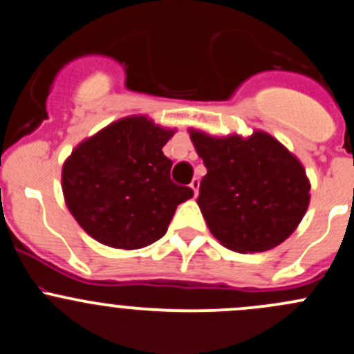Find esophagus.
Returning <instances> with one entry per match:
<instances>
[{"label":"esophagus","instance_id":"esophagus-1","mask_svg":"<svg viewBox=\"0 0 354 354\" xmlns=\"http://www.w3.org/2000/svg\"><path fill=\"white\" fill-rule=\"evenodd\" d=\"M189 185H191V189H192V191H194V194L198 196V192H199V178H192V182Z\"/></svg>","mask_w":354,"mask_h":354}]
</instances>
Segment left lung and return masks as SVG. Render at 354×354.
Segmentation results:
<instances>
[{
    "instance_id": "8db88e82",
    "label": "left lung",
    "mask_w": 354,
    "mask_h": 354,
    "mask_svg": "<svg viewBox=\"0 0 354 354\" xmlns=\"http://www.w3.org/2000/svg\"><path fill=\"white\" fill-rule=\"evenodd\" d=\"M191 140L207 174L198 204L214 239L235 252H264L293 233L310 201L301 163L266 133Z\"/></svg>"
}]
</instances>
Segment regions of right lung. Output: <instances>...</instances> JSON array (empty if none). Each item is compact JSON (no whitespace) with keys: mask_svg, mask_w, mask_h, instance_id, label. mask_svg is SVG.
Returning <instances> with one entry per match:
<instances>
[{"mask_svg":"<svg viewBox=\"0 0 354 354\" xmlns=\"http://www.w3.org/2000/svg\"><path fill=\"white\" fill-rule=\"evenodd\" d=\"M172 134L147 118H127L75 148L63 167V192L90 236L141 249L165 235L178 204L194 196L170 178L172 160L162 148Z\"/></svg>","mask_w":354,"mask_h":354,"instance_id":"right-lung-1","label":"right lung"}]
</instances>
